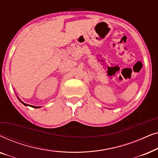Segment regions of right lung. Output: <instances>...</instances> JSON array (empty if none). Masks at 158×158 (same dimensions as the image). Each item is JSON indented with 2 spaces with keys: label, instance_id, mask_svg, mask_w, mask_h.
I'll use <instances>...</instances> for the list:
<instances>
[{
  "label": "right lung",
  "instance_id": "1",
  "mask_svg": "<svg viewBox=\"0 0 158 158\" xmlns=\"http://www.w3.org/2000/svg\"><path fill=\"white\" fill-rule=\"evenodd\" d=\"M18 98L19 99V101H21V103H22L23 105H24V106H31V107H32V108H35V109H38V108H41V106H31V105H29V104H27V103H23V101H21V99L19 98V97H18Z\"/></svg>",
  "mask_w": 158,
  "mask_h": 158
}]
</instances>
